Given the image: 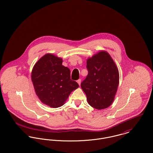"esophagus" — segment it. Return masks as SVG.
I'll return each mask as SVG.
<instances>
[{"label":"esophagus","instance_id":"esophagus-1","mask_svg":"<svg viewBox=\"0 0 153 153\" xmlns=\"http://www.w3.org/2000/svg\"><path fill=\"white\" fill-rule=\"evenodd\" d=\"M77 82L79 84V85H80V84H81V79H79L77 80Z\"/></svg>","mask_w":153,"mask_h":153}]
</instances>
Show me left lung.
Masks as SVG:
<instances>
[{"mask_svg":"<svg viewBox=\"0 0 153 153\" xmlns=\"http://www.w3.org/2000/svg\"><path fill=\"white\" fill-rule=\"evenodd\" d=\"M88 75L81 83L89 105L100 110L111 105L119 82L118 68L109 54L101 51L87 60Z\"/></svg>","mask_w":153,"mask_h":153,"instance_id":"obj_1","label":"left lung"}]
</instances>
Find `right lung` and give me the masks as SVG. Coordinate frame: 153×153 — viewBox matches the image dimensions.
<instances>
[{
  "label": "right lung",
  "instance_id": "obj_1",
  "mask_svg": "<svg viewBox=\"0 0 153 153\" xmlns=\"http://www.w3.org/2000/svg\"><path fill=\"white\" fill-rule=\"evenodd\" d=\"M62 59L47 53L38 60L31 72L35 93L41 101L52 108L64 105L78 83L71 79L70 69L62 65Z\"/></svg>",
  "mask_w": 153,
  "mask_h": 153
}]
</instances>
